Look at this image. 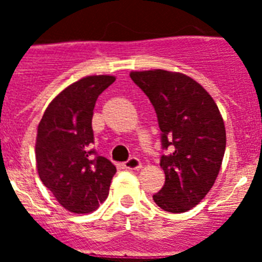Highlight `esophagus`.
I'll use <instances>...</instances> for the list:
<instances>
[{
  "mask_svg": "<svg viewBox=\"0 0 262 262\" xmlns=\"http://www.w3.org/2000/svg\"><path fill=\"white\" fill-rule=\"evenodd\" d=\"M123 168L129 169V170H139V169L142 168V163H140V160L138 157H129L126 163L123 164Z\"/></svg>",
  "mask_w": 262,
  "mask_h": 262,
  "instance_id": "obj_1",
  "label": "esophagus"
}]
</instances>
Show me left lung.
I'll return each mask as SVG.
<instances>
[{"mask_svg":"<svg viewBox=\"0 0 262 262\" xmlns=\"http://www.w3.org/2000/svg\"><path fill=\"white\" fill-rule=\"evenodd\" d=\"M149 98L161 131L165 184L154 195L159 207L180 214L209 193L226 151V128L214 99L196 81L176 72H131Z\"/></svg>","mask_w":262,"mask_h":262,"instance_id":"8db88e82","label":"left lung"}]
</instances>
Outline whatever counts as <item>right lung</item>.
<instances>
[{"label":"right lung","mask_w":262,"mask_h":262,"mask_svg":"<svg viewBox=\"0 0 262 262\" xmlns=\"http://www.w3.org/2000/svg\"><path fill=\"white\" fill-rule=\"evenodd\" d=\"M114 81L113 76H88L73 82L48 105L38 126L39 177L60 205L76 214L98 209L117 172L92 147L97 98Z\"/></svg>","instance_id":"obj_1"}]
</instances>
